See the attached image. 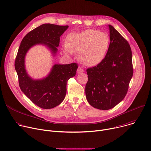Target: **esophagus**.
Listing matches in <instances>:
<instances>
[{
  "instance_id": "34e87169",
  "label": "esophagus",
  "mask_w": 151,
  "mask_h": 151,
  "mask_svg": "<svg viewBox=\"0 0 151 151\" xmlns=\"http://www.w3.org/2000/svg\"><path fill=\"white\" fill-rule=\"evenodd\" d=\"M84 72V69L83 68H82L81 67H78V70H77V72H78V73H83V72Z\"/></svg>"
}]
</instances>
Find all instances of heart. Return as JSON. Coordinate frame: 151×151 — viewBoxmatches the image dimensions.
I'll return each mask as SVG.
<instances>
[{
    "mask_svg": "<svg viewBox=\"0 0 151 151\" xmlns=\"http://www.w3.org/2000/svg\"><path fill=\"white\" fill-rule=\"evenodd\" d=\"M110 39L98 30L88 29L80 33H71L65 42V52H79L78 57L84 65L94 67L99 64L108 52Z\"/></svg>",
    "mask_w": 151,
    "mask_h": 151,
    "instance_id": "obj_1",
    "label": "heart"
}]
</instances>
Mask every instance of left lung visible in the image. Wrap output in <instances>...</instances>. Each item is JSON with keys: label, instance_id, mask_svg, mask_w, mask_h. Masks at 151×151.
Here are the masks:
<instances>
[{"label": "left lung", "instance_id": "1", "mask_svg": "<svg viewBox=\"0 0 151 151\" xmlns=\"http://www.w3.org/2000/svg\"><path fill=\"white\" fill-rule=\"evenodd\" d=\"M110 43L104 60L88 68L86 95L88 103L102 110L120 103L128 92L133 75L132 52L128 41L108 24Z\"/></svg>", "mask_w": 151, "mask_h": 151}]
</instances>
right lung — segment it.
Here are the masks:
<instances>
[{"label":"right lung","instance_id":"right-lung-1","mask_svg":"<svg viewBox=\"0 0 151 151\" xmlns=\"http://www.w3.org/2000/svg\"><path fill=\"white\" fill-rule=\"evenodd\" d=\"M68 26L43 24L27 34L23 38L15 60L21 90L34 104L43 109H50L60 105L66 94L67 81L76 75L78 64H55L49 75L41 80H33L24 68V57L33 46L43 44L55 54L57 52L61 35Z\"/></svg>","mask_w":151,"mask_h":151}]
</instances>
